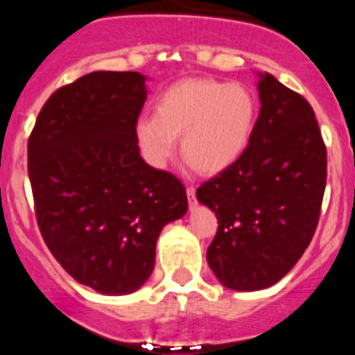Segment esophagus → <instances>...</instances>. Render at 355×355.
<instances>
[{
  "mask_svg": "<svg viewBox=\"0 0 355 355\" xmlns=\"http://www.w3.org/2000/svg\"><path fill=\"white\" fill-rule=\"evenodd\" d=\"M187 196H188V202H190V206H196L197 199H196V188L193 187H187Z\"/></svg>",
  "mask_w": 355,
  "mask_h": 355,
  "instance_id": "34e87169",
  "label": "esophagus"
}]
</instances>
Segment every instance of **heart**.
I'll return each mask as SVG.
<instances>
[{
	"label": "heart",
	"instance_id": "1",
	"mask_svg": "<svg viewBox=\"0 0 355 355\" xmlns=\"http://www.w3.org/2000/svg\"><path fill=\"white\" fill-rule=\"evenodd\" d=\"M256 103L243 85L183 80L163 90L155 117L137 122V140L153 167H165L181 135V155L196 171L218 174L243 155Z\"/></svg>",
	"mask_w": 355,
	"mask_h": 355
}]
</instances>
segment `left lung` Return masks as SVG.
<instances>
[{"instance_id": "left-lung-1", "label": "left lung", "mask_w": 355, "mask_h": 355, "mask_svg": "<svg viewBox=\"0 0 355 355\" xmlns=\"http://www.w3.org/2000/svg\"><path fill=\"white\" fill-rule=\"evenodd\" d=\"M259 117L229 168L197 188L218 227L206 258L225 288L256 291L284 277L318 225L327 150L311 105L259 74Z\"/></svg>"}]
</instances>
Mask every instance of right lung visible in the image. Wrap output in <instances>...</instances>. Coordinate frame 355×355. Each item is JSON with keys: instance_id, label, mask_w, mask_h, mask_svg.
<instances>
[{"instance_id": "obj_1", "label": "right lung", "mask_w": 355, "mask_h": 355, "mask_svg": "<svg viewBox=\"0 0 355 355\" xmlns=\"http://www.w3.org/2000/svg\"><path fill=\"white\" fill-rule=\"evenodd\" d=\"M146 97L140 72H90L51 94L28 139L40 234L69 275L105 295L146 283L163 225L188 209L183 183L140 156Z\"/></svg>"}]
</instances>
